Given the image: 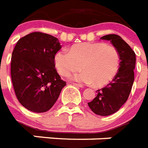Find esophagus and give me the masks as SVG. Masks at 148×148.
<instances>
[{"mask_svg":"<svg viewBox=\"0 0 148 148\" xmlns=\"http://www.w3.org/2000/svg\"><path fill=\"white\" fill-rule=\"evenodd\" d=\"M73 86H76V87H79V88H82V87H83L82 85H81V84H78V83H73Z\"/></svg>","mask_w":148,"mask_h":148,"instance_id":"1","label":"esophagus"}]
</instances>
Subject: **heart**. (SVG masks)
I'll return each instance as SVG.
<instances>
[{
	"mask_svg": "<svg viewBox=\"0 0 148 148\" xmlns=\"http://www.w3.org/2000/svg\"><path fill=\"white\" fill-rule=\"evenodd\" d=\"M54 62L58 73L62 76H68L82 66L83 70L71 75V79L101 87L117 75L120 56L114 47L104 42H82L72 46L69 53L58 51L54 56Z\"/></svg>",
	"mask_w": 148,
	"mask_h": 148,
	"instance_id": "b5f03b06",
	"label": "heart"
}]
</instances>
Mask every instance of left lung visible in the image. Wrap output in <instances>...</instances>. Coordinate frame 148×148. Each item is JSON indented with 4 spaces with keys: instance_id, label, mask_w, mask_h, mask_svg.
Instances as JSON below:
<instances>
[{
    "instance_id": "8db88e82",
    "label": "left lung",
    "mask_w": 148,
    "mask_h": 148,
    "mask_svg": "<svg viewBox=\"0 0 148 148\" xmlns=\"http://www.w3.org/2000/svg\"><path fill=\"white\" fill-rule=\"evenodd\" d=\"M108 40L119 52L120 66L112 82L97 91L96 97L88 105L95 114L108 116L114 114L126 102L134 83L136 55L121 36L109 34L101 37Z\"/></svg>"
}]
</instances>
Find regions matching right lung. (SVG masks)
Wrapping results in <instances>:
<instances>
[{
	"label": "right lung",
	"instance_id": "right-lung-1",
	"mask_svg": "<svg viewBox=\"0 0 148 148\" xmlns=\"http://www.w3.org/2000/svg\"><path fill=\"white\" fill-rule=\"evenodd\" d=\"M61 47L56 37L40 32L27 34L16 42L11 56V79L16 98L27 109L47 112L66 85L54 62Z\"/></svg>",
	"mask_w": 148,
	"mask_h": 148
}]
</instances>
